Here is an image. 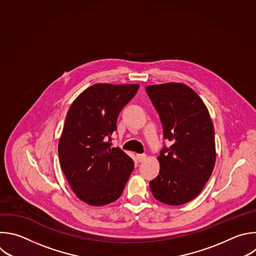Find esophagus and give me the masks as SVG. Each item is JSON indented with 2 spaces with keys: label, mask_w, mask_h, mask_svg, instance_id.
<instances>
[{
  "label": "esophagus",
  "mask_w": 256,
  "mask_h": 256,
  "mask_svg": "<svg viewBox=\"0 0 256 256\" xmlns=\"http://www.w3.org/2000/svg\"><path fill=\"white\" fill-rule=\"evenodd\" d=\"M146 154H136V160H138V162H142L146 160Z\"/></svg>",
  "instance_id": "esophagus-1"
}]
</instances>
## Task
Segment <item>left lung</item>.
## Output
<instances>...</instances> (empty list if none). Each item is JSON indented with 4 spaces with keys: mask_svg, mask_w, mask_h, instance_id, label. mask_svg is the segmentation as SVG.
<instances>
[{
    "mask_svg": "<svg viewBox=\"0 0 256 256\" xmlns=\"http://www.w3.org/2000/svg\"><path fill=\"white\" fill-rule=\"evenodd\" d=\"M164 138L172 142L158 156L160 175L150 182L152 196L179 206L196 198L211 177L216 160L214 126L201 98L183 83L148 85Z\"/></svg>",
    "mask_w": 256,
    "mask_h": 256,
    "instance_id": "obj_1",
    "label": "left lung"
}]
</instances>
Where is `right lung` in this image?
<instances>
[{"mask_svg":"<svg viewBox=\"0 0 256 256\" xmlns=\"http://www.w3.org/2000/svg\"><path fill=\"white\" fill-rule=\"evenodd\" d=\"M138 84L98 83L72 102L58 142L60 166L78 199L90 206L118 200L134 170V160L112 148V134Z\"/></svg>","mask_w":256,"mask_h":256,"instance_id":"add662e5","label":"right lung"}]
</instances>
